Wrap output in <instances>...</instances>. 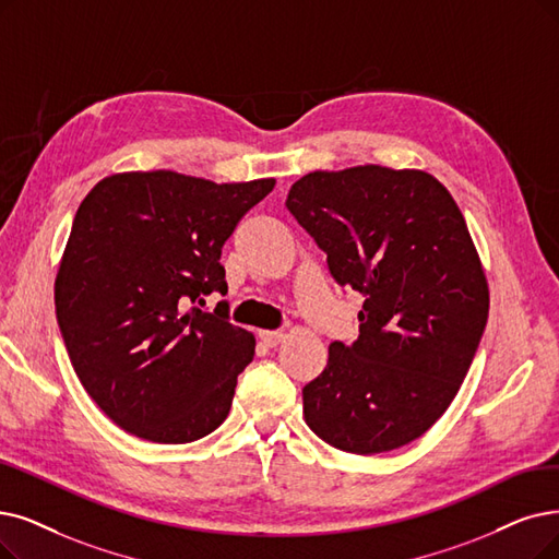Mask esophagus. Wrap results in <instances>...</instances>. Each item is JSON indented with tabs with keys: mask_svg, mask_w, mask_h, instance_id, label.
I'll list each match as a JSON object with an SVG mask.
<instances>
[{
	"mask_svg": "<svg viewBox=\"0 0 559 559\" xmlns=\"http://www.w3.org/2000/svg\"><path fill=\"white\" fill-rule=\"evenodd\" d=\"M259 337L265 346H280L284 340H286V332L284 330H261Z\"/></svg>",
	"mask_w": 559,
	"mask_h": 559,
	"instance_id": "obj_1",
	"label": "esophagus"
}]
</instances>
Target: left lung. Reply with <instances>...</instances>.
<instances>
[{
    "label": "left lung",
    "mask_w": 559,
    "mask_h": 559,
    "mask_svg": "<svg viewBox=\"0 0 559 559\" xmlns=\"http://www.w3.org/2000/svg\"><path fill=\"white\" fill-rule=\"evenodd\" d=\"M286 209L365 296L360 337L332 342L302 390L307 427L350 454L427 433L454 401L488 319V282L463 213L436 176L360 165L309 171Z\"/></svg>",
    "instance_id": "left-lung-1"
}]
</instances>
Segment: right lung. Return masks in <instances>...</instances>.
I'll return each instance as SVG.
<instances>
[{
  "instance_id": "add662e5",
  "label": "right lung",
  "mask_w": 559,
  "mask_h": 559,
  "mask_svg": "<svg viewBox=\"0 0 559 559\" xmlns=\"http://www.w3.org/2000/svg\"><path fill=\"white\" fill-rule=\"evenodd\" d=\"M275 178L213 183L169 169L98 181L75 213L55 280L73 369L123 431L192 442L227 419L254 334L229 323L222 245Z\"/></svg>"
}]
</instances>
